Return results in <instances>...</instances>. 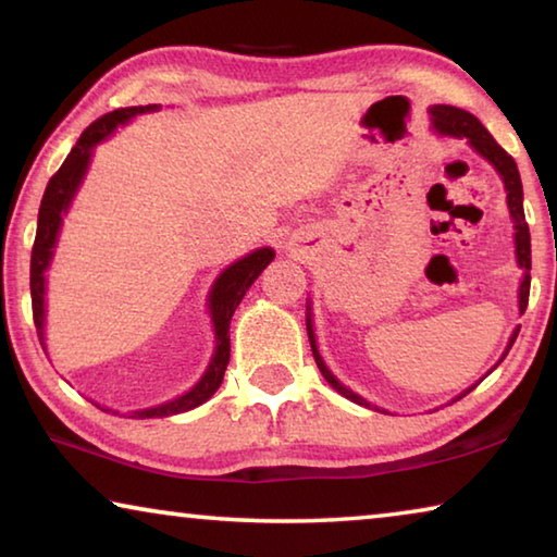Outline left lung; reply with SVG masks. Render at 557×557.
<instances>
[{
    "instance_id": "left-lung-1",
    "label": "left lung",
    "mask_w": 557,
    "mask_h": 557,
    "mask_svg": "<svg viewBox=\"0 0 557 557\" xmlns=\"http://www.w3.org/2000/svg\"><path fill=\"white\" fill-rule=\"evenodd\" d=\"M430 120H432V129H435V135L440 137H451V139H465V143L474 149V152L486 159L488 164L496 169V174L502 176L504 188H506V206H508V215H511V223H513V245H516V262L518 268L523 270V277H521V285H518V314L525 312L528 307V292H531V233H528V223H525V213H523V184H521V174H518V166L513 162V157L502 149V145L496 143V139L488 135V129L479 122L471 112L455 108V106H432L430 110ZM518 332H521V326H516L511 336H508V344L504 348L502 358H498V363L504 361L506 354L511 351V346L516 342ZM307 334H309V344H312V354H314V361L319 366V371L326 379V383L332 385L336 393H342L346 400H351L356 405H363V408H373V410H381L379 405H371L361 395L354 393L351 388H346V385L336 379V375L329 371V366L324 363L322 354H319V346H317V336H314V322H312V299H307ZM496 363V366H498ZM494 366V369H496ZM492 369V371H494ZM488 371V373H492ZM486 373V375H488ZM484 379H479L474 385H469L467 391H461L457 398H451V403L465 398L467 393H471L476 388L479 383Z\"/></svg>"
}]
</instances>
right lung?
I'll return each instance as SVG.
<instances>
[{
    "label": "right lung",
    "mask_w": 557,
    "mask_h": 557,
    "mask_svg": "<svg viewBox=\"0 0 557 557\" xmlns=\"http://www.w3.org/2000/svg\"><path fill=\"white\" fill-rule=\"evenodd\" d=\"M162 106H135V108H122L115 112H108L106 117L92 122V125L83 132L78 143L71 149V154L65 157L59 172L51 176L49 186H46L41 209H39V223H36V240L32 250V305H34V324L36 332H39L41 346L46 351V272H49L55 245H59V235L63 228V219L69 215L75 194L81 191L83 178H86L92 154H96V147L106 143L112 135H115L117 127H125L129 120L137 115H145V112H157ZM275 260V250L272 248H256L248 256L238 258L231 262L228 268L221 270V275L213 280L209 289V297H206V309H209L211 317V329H213V354L211 361L201 373V379L196 381L186 393L176 395L172 400H164L152 408H139V410H127L125 414L132 420H147V418H172V414L194 410L203 405L211 395L221 388L225 366H228L231 358V317L235 309H238L240 299L245 292L250 289L252 282L260 277V272L265 270L270 262ZM98 405V403H96ZM106 412L120 410L102 408Z\"/></svg>",
    "instance_id": "add662e5"
}]
</instances>
